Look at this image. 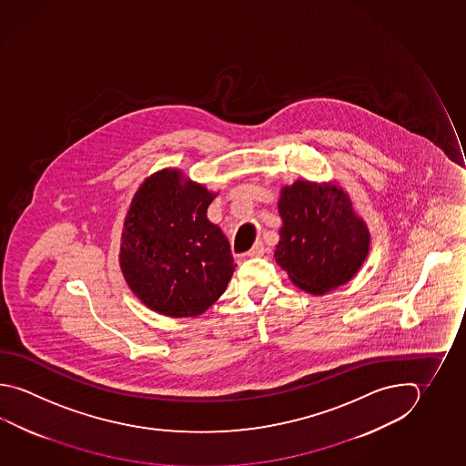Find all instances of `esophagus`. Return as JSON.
I'll return each instance as SVG.
<instances>
[{
  "mask_svg": "<svg viewBox=\"0 0 466 466\" xmlns=\"http://www.w3.org/2000/svg\"><path fill=\"white\" fill-rule=\"evenodd\" d=\"M265 254V246L262 244V242H257L248 252H247V255L248 257H262V255Z\"/></svg>",
  "mask_w": 466,
  "mask_h": 466,
  "instance_id": "obj_1",
  "label": "esophagus"
}]
</instances>
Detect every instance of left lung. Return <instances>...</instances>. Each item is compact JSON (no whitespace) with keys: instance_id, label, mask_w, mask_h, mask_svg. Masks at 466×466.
I'll return each mask as SVG.
<instances>
[{"instance_id":"1","label":"left lung","mask_w":466,"mask_h":466,"mask_svg":"<svg viewBox=\"0 0 466 466\" xmlns=\"http://www.w3.org/2000/svg\"><path fill=\"white\" fill-rule=\"evenodd\" d=\"M280 240L275 260L291 283L311 295L339 289L368 258V224L338 181L297 179L281 186Z\"/></svg>"}]
</instances>
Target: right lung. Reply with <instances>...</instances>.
I'll use <instances>...</instances> for the list:
<instances>
[{"label":"right lung","mask_w":466,"mask_h":466,"mask_svg":"<svg viewBox=\"0 0 466 466\" xmlns=\"http://www.w3.org/2000/svg\"><path fill=\"white\" fill-rule=\"evenodd\" d=\"M216 196L177 167L148 176L133 196L118 262L133 295L159 315L199 317L228 289L238 265L208 219Z\"/></svg>","instance_id":"1"}]
</instances>
